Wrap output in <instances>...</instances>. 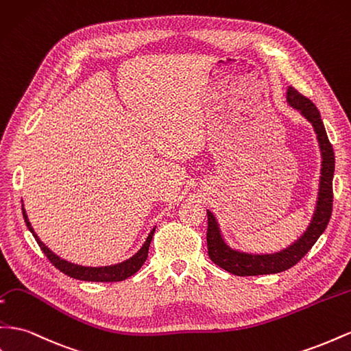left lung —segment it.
Instances as JSON below:
<instances>
[{
    "mask_svg": "<svg viewBox=\"0 0 351 351\" xmlns=\"http://www.w3.org/2000/svg\"><path fill=\"white\" fill-rule=\"evenodd\" d=\"M287 100L289 105L301 112L311 125H313L317 141L322 152V169H320V184H319V197L316 204V211L313 214V220L304 234L298 241L293 242L287 250H282L274 254H246L232 250L227 245L219 229V224L215 221V217L211 211L208 214V232H206V243H208V255L217 266L224 269L236 276H258V274H273L280 273L291 269L292 266L304 257L311 250V246L316 243L319 236L325 232L329 223L330 214H332V178L335 169V158L332 145L329 143L325 125L322 122L320 113L315 103L306 96H302L293 87H288Z\"/></svg>",
    "mask_w": 351,
    "mask_h": 351,
    "instance_id": "8db88e82",
    "label": "left lung"
}]
</instances>
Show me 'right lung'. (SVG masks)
Wrapping results in <instances>:
<instances>
[{
  "label": "right lung",
  "instance_id": "1",
  "mask_svg": "<svg viewBox=\"0 0 351 351\" xmlns=\"http://www.w3.org/2000/svg\"><path fill=\"white\" fill-rule=\"evenodd\" d=\"M22 213H23V219L25 223L27 226V229H29L34 234V238L36 241V243L40 245V248L43 250V252L47 255V258L50 260V263L56 269H59L62 273L68 274V276L73 278V279H80V280H88V282H119V280H124L132 274L137 273L138 269L143 266L146 258H147V252H149V246H150V241H152V236L155 229L149 233L147 239L145 242V245L141 246L140 251L132 255L131 258L122 261L119 264H115V266H105V267H84V266H78V264H73L69 263L66 260H62L59 255H56L53 251H50L47 246L40 241V238L35 234L32 226L27 220V215L25 208H22Z\"/></svg>",
  "mask_w": 351,
  "mask_h": 351
}]
</instances>
